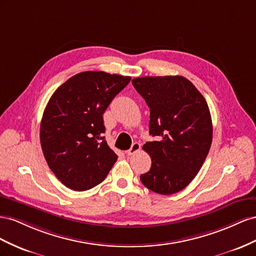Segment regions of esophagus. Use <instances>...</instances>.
Returning a JSON list of instances; mask_svg holds the SVG:
<instances>
[{
  "label": "esophagus",
  "instance_id": "obj_1",
  "mask_svg": "<svg viewBox=\"0 0 256 256\" xmlns=\"http://www.w3.org/2000/svg\"><path fill=\"white\" fill-rule=\"evenodd\" d=\"M140 150V142H134L132 144V147H130V149L126 151V154L128 156H132V154H134V153L138 152Z\"/></svg>",
  "mask_w": 256,
  "mask_h": 256
}]
</instances>
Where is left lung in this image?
<instances>
[{
    "label": "left lung",
    "instance_id": "8db88e82",
    "mask_svg": "<svg viewBox=\"0 0 256 256\" xmlns=\"http://www.w3.org/2000/svg\"><path fill=\"white\" fill-rule=\"evenodd\" d=\"M132 84L150 108V135L158 138L144 144L152 164L140 180L158 194H174L188 186L208 156L212 121L207 102L182 76L140 77Z\"/></svg>",
    "mask_w": 256,
    "mask_h": 256
}]
</instances>
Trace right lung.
Segmentation results:
<instances>
[{
    "label": "right lung",
    "instance_id": "1",
    "mask_svg": "<svg viewBox=\"0 0 256 256\" xmlns=\"http://www.w3.org/2000/svg\"><path fill=\"white\" fill-rule=\"evenodd\" d=\"M130 77L82 72L50 98L40 122V144L49 168L74 191L100 184L118 156L105 137L103 114Z\"/></svg>",
    "mask_w": 256,
    "mask_h": 256
}]
</instances>
